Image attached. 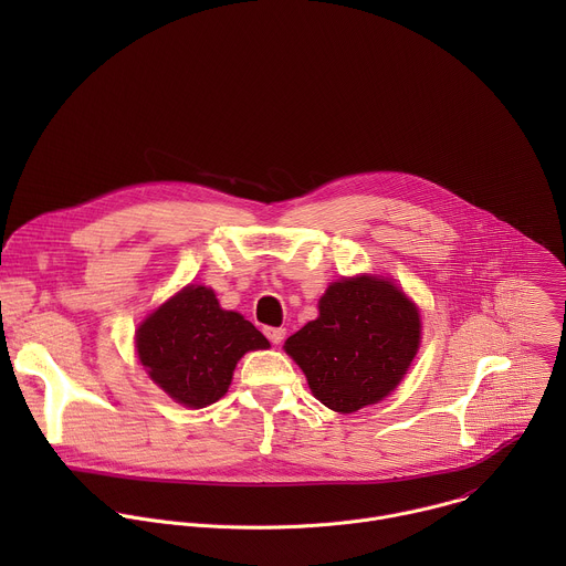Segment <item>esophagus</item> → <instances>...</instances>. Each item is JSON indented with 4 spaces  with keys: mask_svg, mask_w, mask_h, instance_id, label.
Returning a JSON list of instances; mask_svg holds the SVG:
<instances>
[{
    "mask_svg": "<svg viewBox=\"0 0 566 566\" xmlns=\"http://www.w3.org/2000/svg\"><path fill=\"white\" fill-rule=\"evenodd\" d=\"M264 334H266V338L273 345H280L284 340V336H286V329L284 327H264Z\"/></svg>",
    "mask_w": 566,
    "mask_h": 566,
    "instance_id": "1",
    "label": "esophagus"
}]
</instances>
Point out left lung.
Wrapping results in <instances>:
<instances>
[{"mask_svg": "<svg viewBox=\"0 0 566 566\" xmlns=\"http://www.w3.org/2000/svg\"><path fill=\"white\" fill-rule=\"evenodd\" d=\"M421 319L398 286L376 277L334 282L317 319L293 334L284 349L306 374L319 402L356 412L385 398L417 356Z\"/></svg>", "mask_w": 566, "mask_h": 566, "instance_id": "left-lung-1", "label": "left lung"}]
</instances>
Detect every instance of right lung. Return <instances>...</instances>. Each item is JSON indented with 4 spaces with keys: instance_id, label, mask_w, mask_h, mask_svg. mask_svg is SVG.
I'll use <instances>...</instances> for the list:
<instances>
[{
    "instance_id": "obj_1",
    "label": "right lung",
    "mask_w": 566,
    "mask_h": 566,
    "mask_svg": "<svg viewBox=\"0 0 566 566\" xmlns=\"http://www.w3.org/2000/svg\"><path fill=\"white\" fill-rule=\"evenodd\" d=\"M266 347L262 332L239 313L223 311L206 286H186L136 332L138 358L149 378L188 408L219 400L237 360Z\"/></svg>"
}]
</instances>
